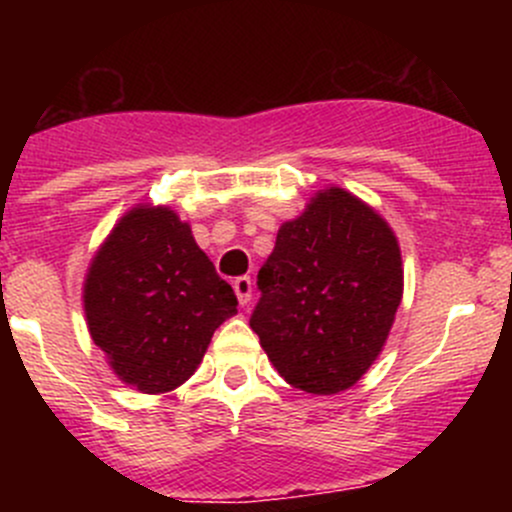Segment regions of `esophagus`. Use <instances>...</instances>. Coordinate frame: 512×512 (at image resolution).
I'll use <instances>...</instances> for the list:
<instances>
[{"label":"esophagus","instance_id":"obj_1","mask_svg":"<svg viewBox=\"0 0 512 512\" xmlns=\"http://www.w3.org/2000/svg\"><path fill=\"white\" fill-rule=\"evenodd\" d=\"M232 289H235L237 302H240L242 307H245V304L252 299V280H250V277H237V280L232 282Z\"/></svg>","mask_w":512,"mask_h":512}]
</instances>
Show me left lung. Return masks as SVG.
<instances>
[{
  "instance_id": "obj_1",
  "label": "left lung",
  "mask_w": 512,
  "mask_h": 512,
  "mask_svg": "<svg viewBox=\"0 0 512 512\" xmlns=\"http://www.w3.org/2000/svg\"><path fill=\"white\" fill-rule=\"evenodd\" d=\"M257 289L250 327L282 379L307 394H339L391 332L404 294L399 242L356 195L319 190L280 227Z\"/></svg>"
}]
</instances>
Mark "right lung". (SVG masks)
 <instances>
[{
  "label": "right lung",
  "mask_w": 512,
  "mask_h": 512,
  "mask_svg": "<svg viewBox=\"0 0 512 512\" xmlns=\"http://www.w3.org/2000/svg\"><path fill=\"white\" fill-rule=\"evenodd\" d=\"M84 309L118 379L165 394L193 376L215 329L237 314V297L188 223L163 205H138L91 260Z\"/></svg>",
  "instance_id": "add662e5"
}]
</instances>
